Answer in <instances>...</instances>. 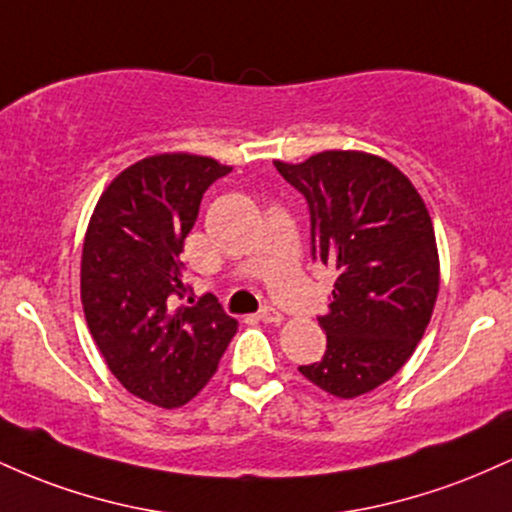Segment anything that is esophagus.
<instances>
[{"mask_svg":"<svg viewBox=\"0 0 512 512\" xmlns=\"http://www.w3.org/2000/svg\"><path fill=\"white\" fill-rule=\"evenodd\" d=\"M257 317H260L262 322H274V325H276V322L284 320V315H281L276 308H272V305H264V308H260V313H257Z\"/></svg>","mask_w":512,"mask_h":512,"instance_id":"esophagus-1","label":"esophagus"}]
</instances>
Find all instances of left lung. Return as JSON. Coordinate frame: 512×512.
Masks as SVG:
<instances>
[{
    "mask_svg": "<svg viewBox=\"0 0 512 512\" xmlns=\"http://www.w3.org/2000/svg\"><path fill=\"white\" fill-rule=\"evenodd\" d=\"M310 209V255L337 272L322 361L298 370L334 397L375 390L414 354L438 298L431 216L407 175L363 151L274 161Z\"/></svg>",
    "mask_w": 512,
    "mask_h": 512,
    "instance_id": "8db88e82",
    "label": "left lung"
}]
</instances>
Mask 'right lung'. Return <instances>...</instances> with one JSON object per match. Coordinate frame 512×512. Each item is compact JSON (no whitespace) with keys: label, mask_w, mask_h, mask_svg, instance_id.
Masks as SVG:
<instances>
[{"label":"right lung","mask_w":512,"mask_h":512,"mask_svg":"<svg viewBox=\"0 0 512 512\" xmlns=\"http://www.w3.org/2000/svg\"><path fill=\"white\" fill-rule=\"evenodd\" d=\"M231 166L158 154L122 170L93 209L81 252V303L110 373L156 407L190 402L219 368L238 322L214 296L195 303L182 243L211 182Z\"/></svg>","instance_id":"add662e5"}]
</instances>
